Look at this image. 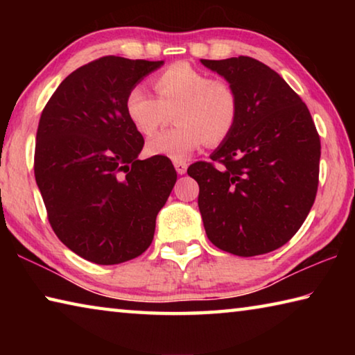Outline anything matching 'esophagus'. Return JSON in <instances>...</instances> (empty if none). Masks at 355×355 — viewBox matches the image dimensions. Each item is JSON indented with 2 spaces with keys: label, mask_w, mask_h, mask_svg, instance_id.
Instances as JSON below:
<instances>
[{
  "label": "esophagus",
  "mask_w": 355,
  "mask_h": 355,
  "mask_svg": "<svg viewBox=\"0 0 355 355\" xmlns=\"http://www.w3.org/2000/svg\"><path fill=\"white\" fill-rule=\"evenodd\" d=\"M173 166H175V169H177L180 175H183V173H186V169H188V163H186V161H183V159L173 161Z\"/></svg>",
  "instance_id": "1"
}]
</instances>
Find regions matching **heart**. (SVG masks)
<instances>
[{
  "label": "heart",
  "instance_id": "1",
  "mask_svg": "<svg viewBox=\"0 0 355 355\" xmlns=\"http://www.w3.org/2000/svg\"><path fill=\"white\" fill-rule=\"evenodd\" d=\"M152 86L158 98L133 87L125 98V112L142 136H153L175 114L178 127L147 144V153L173 161L184 159L203 144L216 147L228 141L241 116V100L232 83L177 62L159 71Z\"/></svg>",
  "mask_w": 355,
  "mask_h": 355
}]
</instances>
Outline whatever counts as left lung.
<instances>
[{"instance_id":"8db88e82","label":"left lung","mask_w":355,"mask_h":355,"mask_svg":"<svg viewBox=\"0 0 355 355\" xmlns=\"http://www.w3.org/2000/svg\"><path fill=\"white\" fill-rule=\"evenodd\" d=\"M202 64L232 83L241 100L228 141L211 161L188 167L200 188L203 227L228 254H268L296 235L313 207L320 135L307 105L268 65L249 56Z\"/></svg>"}]
</instances>
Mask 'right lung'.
<instances>
[{
	"mask_svg": "<svg viewBox=\"0 0 355 355\" xmlns=\"http://www.w3.org/2000/svg\"><path fill=\"white\" fill-rule=\"evenodd\" d=\"M163 62L95 59L71 71L42 111L34 175L46 218L70 250L92 263L142 255L177 182L169 158L137 159L144 137L125 112L128 92Z\"/></svg>",
	"mask_w": 355,
	"mask_h": 355,
	"instance_id": "right-lung-1",
	"label": "right lung"
}]
</instances>
